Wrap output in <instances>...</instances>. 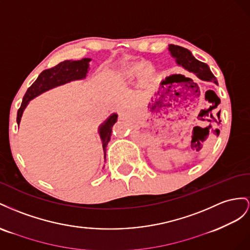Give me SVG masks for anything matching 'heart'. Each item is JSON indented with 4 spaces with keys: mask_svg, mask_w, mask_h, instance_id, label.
<instances>
[{
    "mask_svg": "<svg viewBox=\"0 0 250 250\" xmlns=\"http://www.w3.org/2000/svg\"><path fill=\"white\" fill-rule=\"evenodd\" d=\"M124 74L129 80H134V78L141 76L145 82H148L153 78L155 74V69L149 63L135 62L124 70Z\"/></svg>",
    "mask_w": 250,
    "mask_h": 250,
    "instance_id": "1",
    "label": "heart"
}]
</instances>
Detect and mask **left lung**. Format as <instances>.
Returning <instances> with one entry per match:
<instances>
[{
    "instance_id": "8db88e82",
    "label": "left lung",
    "mask_w": 250,
    "mask_h": 250,
    "mask_svg": "<svg viewBox=\"0 0 250 250\" xmlns=\"http://www.w3.org/2000/svg\"><path fill=\"white\" fill-rule=\"evenodd\" d=\"M168 50L173 58L176 59V62L179 66H182L185 70L194 73L202 81L217 83L215 75L211 73L209 67L205 62H202L194 58L189 50L177 45H169Z\"/></svg>"
}]
</instances>
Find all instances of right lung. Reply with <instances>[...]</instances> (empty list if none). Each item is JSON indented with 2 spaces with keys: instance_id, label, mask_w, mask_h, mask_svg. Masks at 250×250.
I'll use <instances>...</instances> for the list:
<instances>
[{
  "instance_id": "add662e5",
  "label": "right lung",
  "mask_w": 250,
  "mask_h": 250,
  "mask_svg": "<svg viewBox=\"0 0 250 250\" xmlns=\"http://www.w3.org/2000/svg\"><path fill=\"white\" fill-rule=\"evenodd\" d=\"M90 61H91L90 59H83L81 61H65V62H60L59 65H56L52 68L42 71L37 78V81H35L30 87L28 88L26 92V94L23 98L22 104H21V108L18 111V116H17L18 125H20L22 114L26 108V105L31 101V99L42 94V92L48 91L49 89H52L54 87H58V85L70 83L71 81L83 80V78H84L88 73ZM116 121H117V114H113V115H111L101 126H99L98 132L103 140L104 158H105V148L111 139L112 126L116 123Z\"/></svg>"
}]
</instances>
